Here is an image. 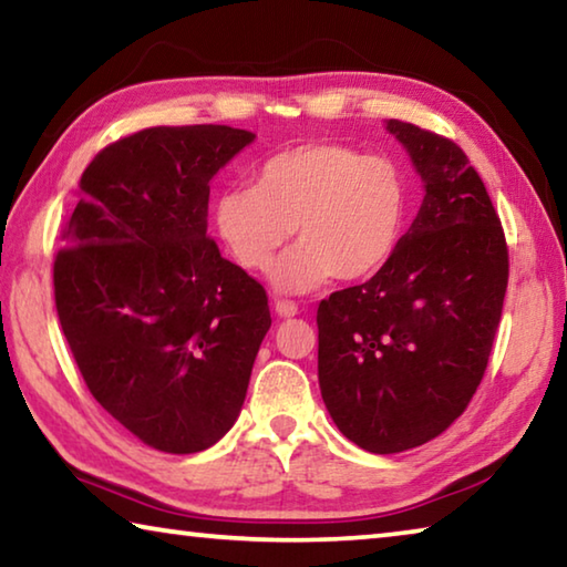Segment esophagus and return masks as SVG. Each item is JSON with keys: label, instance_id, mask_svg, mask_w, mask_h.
Listing matches in <instances>:
<instances>
[{"label": "esophagus", "instance_id": "obj_1", "mask_svg": "<svg viewBox=\"0 0 567 567\" xmlns=\"http://www.w3.org/2000/svg\"><path fill=\"white\" fill-rule=\"evenodd\" d=\"M275 312L280 315V318H295V315L300 312V310H297V305L292 300H277L275 302Z\"/></svg>", "mask_w": 567, "mask_h": 567}]
</instances>
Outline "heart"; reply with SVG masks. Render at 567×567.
Here are the masks:
<instances>
[{
	"label": "heart",
	"mask_w": 567,
	"mask_h": 567,
	"mask_svg": "<svg viewBox=\"0 0 567 567\" xmlns=\"http://www.w3.org/2000/svg\"><path fill=\"white\" fill-rule=\"evenodd\" d=\"M410 179L388 155L340 142H307L267 157L252 187H227L213 217L245 270L272 265L285 239H302L272 272L280 290L305 292L334 275L352 282L380 272L398 252L410 217Z\"/></svg>",
	"instance_id": "heart-1"
}]
</instances>
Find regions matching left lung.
<instances>
[{
  "label": "left lung",
  "instance_id": "obj_1",
  "mask_svg": "<svg viewBox=\"0 0 567 567\" xmlns=\"http://www.w3.org/2000/svg\"><path fill=\"white\" fill-rule=\"evenodd\" d=\"M425 182L415 223L368 282L318 307V378L340 433L375 455L437 437L491 360L507 287L493 199L453 140L390 120Z\"/></svg>",
  "mask_w": 567,
  "mask_h": 567
}]
</instances>
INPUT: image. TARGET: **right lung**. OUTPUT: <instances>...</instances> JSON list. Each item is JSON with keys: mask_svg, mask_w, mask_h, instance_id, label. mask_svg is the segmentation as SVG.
<instances>
[{"mask_svg": "<svg viewBox=\"0 0 567 567\" xmlns=\"http://www.w3.org/2000/svg\"><path fill=\"white\" fill-rule=\"evenodd\" d=\"M252 132L150 127L97 152L54 257V305L94 400L142 443L189 455L243 410L270 330L265 287L207 237L209 179Z\"/></svg>", "mask_w": 567, "mask_h": 567, "instance_id": "right-lung-1", "label": "right lung"}]
</instances>
